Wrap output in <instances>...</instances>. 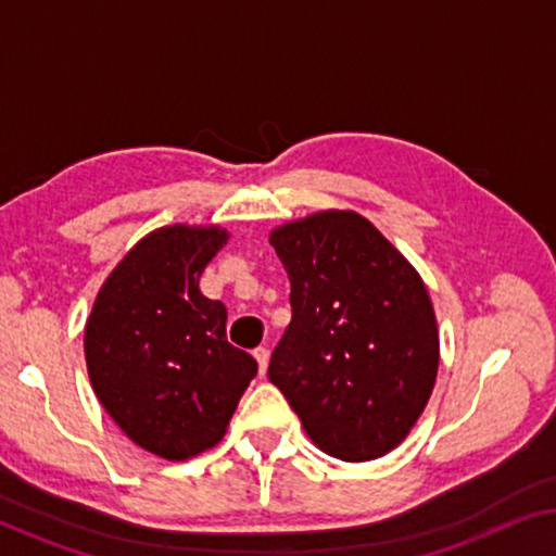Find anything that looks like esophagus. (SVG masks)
I'll return each instance as SVG.
<instances>
[{
	"instance_id": "1",
	"label": "esophagus",
	"mask_w": 556,
	"mask_h": 556,
	"mask_svg": "<svg viewBox=\"0 0 556 556\" xmlns=\"http://www.w3.org/2000/svg\"><path fill=\"white\" fill-rule=\"evenodd\" d=\"M255 359H257V367H261V375H265V369H268V359H270V352L265 346H257L255 349Z\"/></svg>"
}]
</instances>
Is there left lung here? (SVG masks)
Listing matches in <instances>:
<instances>
[{"instance_id": "obj_1", "label": "left lung", "mask_w": 556, "mask_h": 556, "mask_svg": "<svg viewBox=\"0 0 556 556\" xmlns=\"http://www.w3.org/2000/svg\"><path fill=\"white\" fill-rule=\"evenodd\" d=\"M291 280V324L268 377L324 453L362 463L397 447L428 405L438 324L428 288L356 212L270 232Z\"/></svg>"}]
</instances>
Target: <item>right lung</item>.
<instances>
[{"mask_svg":"<svg viewBox=\"0 0 556 556\" xmlns=\"http://www.w3.org/2000/svg\"><path fill=\"white\" fill-rule=\"evenodd\" d=\"M219 227H162L116 265L86 324L90 384L113 422L166 460L215 447L257 362L227 341V308L200 291Z\"/></svg>","mask_w":556,"mask_h":556,"instance_id":"1","label":"right lung"}]
</instances>
